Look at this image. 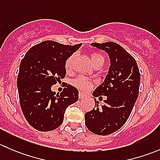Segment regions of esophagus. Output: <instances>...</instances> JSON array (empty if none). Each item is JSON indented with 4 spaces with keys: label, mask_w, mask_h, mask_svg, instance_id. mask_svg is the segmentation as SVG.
Returning <instances> with one entry per match:
<instances>
[{
    "label": "esophagus",
    "mask_w": 160,
    "mask_h": 160,
    "mask_svg": "<svg viewBox=\"0 0 160 160\" xmlns=\"http://www.w3.org/2000/svg\"><path fill=\"white\" fill-rule=\"evenodd\" d=\"M85 98V95L83 94V93H79V98H80V99H83V98Z\"/></svg>",
    "instance_id": "34e87169"
}]
</instances>
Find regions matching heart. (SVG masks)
<instances>
[{"instance_id": "heart-1", "label": "heart", "mask_w": 160, "mask_h": 160, "mask_svg": "<svg viewBox=\"0 0 160 160\" xmlns=\"http://www.w3.org/2000/svg\"><path fill=\"white\" fill-rule=\"evenodd\" d=\"M75 55H71L70 57L67 59L65 62V68L67 72H70L72 69V63H73V61L75 59ZM90 61H91L92 64H93L94 67L98 65H103L104 62V56L101 54L99 52H93L90 53ZM72 85H73L75 88H77V89L82 90V91L88 92L92 89V88L94 87V83L93 81H91L90 80L85 78L83 77H78L77 78H75L74 80H72Z\"/></svg>"}]
</instances>
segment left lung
<instances>
[{
  "instance_id": "8db88e82",
  "label": "left lung",
  "mask_w": 160,
  "mask_h": 160,
  "mask_svg": "<svg viewBox=\"0 0 160 160\" xmlns=\"http://www.w3.org/2000/svg\"><path fill=\"white\" fill-rule=\"evenodd\" d=\"M108 53L111 66L102 84L93 92V97L105 96L104 105L85 114V125L93 133L108 135L122 128L128 120L138 96L140 72L133 56L116 42L91 43Z\"/></svg>"
}]
</instances>
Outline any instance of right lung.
<instances>
[{"label":"right lung","instance_id":"add662e5","mask_svg":"<svg viewBox=\"0 0 160 160\" xmlns=\"http://www.w3.org/2000/svg\"><path fill=\"white\" fill-rule=\"evenodd\" d=\"M80 46L42 42L28 49L21 61L17 78L20 106L36 130L49 132L60 126L66 109L78 100V90L70 84L57 94L51 87L66 77V61Z\"/></svg>","mask_w":160,"mask_h":160}]
</instances>
